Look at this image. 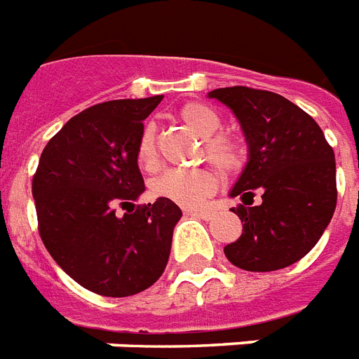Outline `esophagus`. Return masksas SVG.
I'll use <instances>...</instances> for the list:
<instances>
[{
	"mask_svg": "<svg viewBox=\"0 0 359 359\" xmlns=\"http://www.w3.org/2000/svg\"><path fill=\"white\" fill-rule=\"evenodd\" d=\"M185 214L187 215H193V217H201V219H212V212H208V210H185Z\"/></svg>",
	"mask_w": 359,
	"mask_h": 359,
	"instance_id": "obj_1",
	"label": "esophagus"
}]
</instances>
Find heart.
Listing matches in <instances>:
<instances>
[{
    "mask_svg": "<svg viewBox=\"0 0 359 359\" xmlns=\"http://www.w3.org/2000/svg\"><path fill=\"white\" fill-rule=\"evenodd\" d=\"M177 117L201 138H204L206 155L223 172H234L244 164L246 153L238 140L231 134H215L221 128L219 113L202 102H187L180 107ZM136 163L142 170L157 168L155 126L147 125L140 134L136 145ZM217 177L208 168L166 170L151 182V195L180 204L183 208H196L214 195Z\"/></svg>",
    "mask_w": 359,
    "mask_h": 359,
    "instance_id": "obj_1",
    "label": "heart"
}]
</instances>
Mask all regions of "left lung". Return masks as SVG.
I'll return each instance as SVG.
<instances>
[{"label": "left lung", "instance_id": "1", "mask_svg": "<svg viewBox=\"0 0 359 359\" xmlns=\"http://www.w3.org/2000/svg\"><path fill=\"white\" fill-rule=\"evenodd\" d=\"M210 98L231 107L248 144V163L231 196L242 234L225 246L227 259L252 272L278 271L316 246L337 206L335 153L314 118L276 93L215 88ZM255 190L264 202L252 207Z\"/></svg>", "mask_w": 359, "mask_h": 359}]
</instances>
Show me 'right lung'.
Listing matches in <instances>:
<instances>
[{"label": "right lung", "mask_w": 359, "mask_h": 359, "mask_svg": "<svg viewBox=\"0 0 359 359\" xmlns=\"http://www.w3.org/2000/svg\"><path fill=\"white\" fill-rule=\"evenodd\" d=\"M163 96L111 100L75 115L48 140L32 195L39 236L67 276L104 297H128L161 278L177 204H134L145 191L136 163L144 118Z\"/></svg>", "instance_id": "obj_1"}]
</instances>
